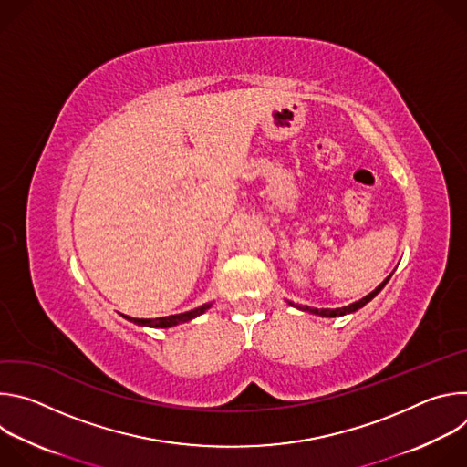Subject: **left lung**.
I'll list each match as a JSON object with an SVG mask.
<instances>
[{
    "label": "left lung",
    "instance_id": "8db88e82",
    "mask_svg": "<svg viewBox=\"0 0 467 467\" xmlns=\"http://www.w3.org/2000/svg\"><path fill=\"white\" fill-rule=\"evenodd\" d=\"M391 275H393V272L373 290V292H369L366 297H362V299H358V301H355V303H351V305H348V306H342V308H312V306H303V305H294L292 301H288V305H292V306H296V308H299V310H303V312H310V314H316V316H321V317H338V316H346V314H353V312H357V310H360L362 306H366L373 297H377V294L388 285V281L391 279Z\"/></svg>",
    "mask_w": 467,
    "mask_h": 467
}]
</instances>
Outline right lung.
<instances>
[{
    "instance_id": "obj_1",
    "label": "right lung",
    "mask_w": 467,
    "mask_h": 467,
    "mask_svg": "<svg viewBox=\"0 0 467 467\" xmlns=\"http://www.w3.org/2000/svg\"><path fill=\"white\" fill-rule=\"evenodd\" d=\"M213 306V303H205L202 306H197L193 310H188V312H181V314H171V316H164V317H155V319H139V317H130V316H123L127 321L135 323V325H140V327H153V328H170V327H175L179 323H186V321H192L195 319L197 316H202L203 312H207L209 308Z\"/></svg>"
}]
</instances>
